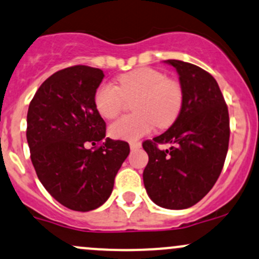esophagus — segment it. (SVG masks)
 <instances>
[{
    "mask_svg": "<svg viewBox=\"0 0 259 259\" xmlns=\"http://www.w3.org/2000/svg\"><path fill=\"white\" fill-rule=\"evenodd\" d=\"M140 147H141V144L138 143V141H132V143H130V149H132L133 151H134V150L140 149Z\"/></svg>",
    "mask_w": 259,
    "mask_h": 259,
    "instance_id": "esophagus-1",
    "label": "esophagus"
}]
</instances>
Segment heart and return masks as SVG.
<instances>
[{"instance_id":"obj_1","label":"heart","mask_w":259,"mask_h":259,"mask_svg":"<svg viewBox=\"0 0 259 259\" xmlns=\"http://www.w3.org/2000/svg\"><path fill=\"white\" fill-rule=\"evenodd\" d=\"M134 114L124 115L110 124L109 134L119 140H138L152 127H168L180 115L183 104L181 83L167 78L152 67H139L116 77V86L102 83L95 93L96 109L103 118L112 119L120 112L125 99Z\"/></svg>"}]
</instances>
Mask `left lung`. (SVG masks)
<instances>
[{
    "label": "left lung",
    "instance_id": "1",
    "mask_svg": "<svg viewBox=\"0 0 259 259\" xmlns=\"http://www.w3.org/2000/svg\"><path fill=\"white\" fill-rule=\"evenodd\" d=\"M180 75L183 104L167 132L143 143L149 155L143 178L151 200L187 209L201 200L223 171L230 139L229 110L217 79L199 66L166 60ZM158 143H171L160 150Z\"/></svg>",
    "mask_w": 259,
    "mask_h": 259
}]
</instances>
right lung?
<instances>
[{
  "mask_svg": "<svg viewBox=\"0 0 259 259\" xmlns=\"http://www.w3.org/2000/svg\"><path fill=\"white\" fill-rule=\"evenodd\" d=\"M103 77V71L84 65L58 71L28 108L27 141L36 176L51 197L75 211L106 203L130 152L127 143L106 138V121L95 106Z\"/></svg>",
  "mask_w": 259,
  "mask_h": 259,
  "instance_id": "right-lung-1",
  "label": "right lung"
}]
</instances>
